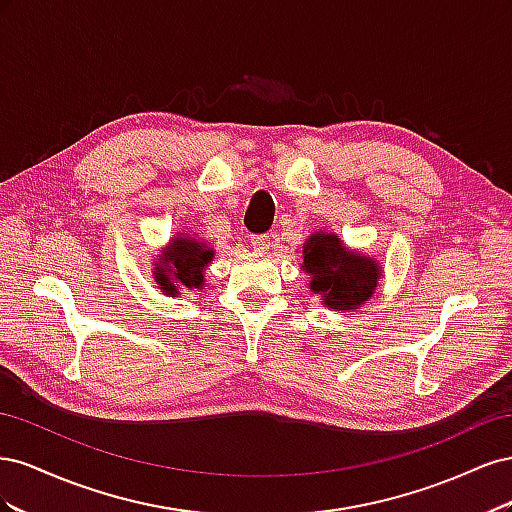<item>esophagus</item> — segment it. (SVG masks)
<instances>
[{"label": "esophagus", "mask_w": 512, "mask_h": 512, "mask_svg": "<svg viewBox=\"0 0 512 512\" xmlns=\"http://www.w3.org/2000/svg\"><path fill=\"white\" fill-rule=\"evenodd\" d=\"M250 243H252L254 250L260 252V254H267L269 247H271V239H269L267 235H254V237L250 239Z\"/></svg>", "instance_id": "34e87169"}]
</instances>
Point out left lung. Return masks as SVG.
Here are the masks:
<instances>
[{"mask_svg": "<svg viewBox=\"0 0 512 512\" xmlns=\"http://www.w3.org/2000/svg\"><path fill=\"white\" fill-rule=\"evenodd\" d=\"M303 269L322 303L342 312L363 305L376 290L380 269L374 260L346 252L335 235H314L303 245Z\"/></svg>", "mask_w": 512, "mask_h": 512, "instance_id": "8db88e82", "label": "left lung"}]
</instances>
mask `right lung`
I'll return each mask as SVG.
<instances>
[{
    "instance_id": "obj_1",
    "label": "right lung",
    "mask_w": 512,
    "mask_h": 512,
    "mask_svg": "<svg viewBox=\"0 0 512 512\" xmlns=\"http://www.w3.org/2000/svg\"><path fill=\"white\" fill-rule=\"evenodd\" d=\"M213 258V250L192 237H177L164 258L158 260L156 280L168 294H179L181 288L203 286V269Z\"/></svg>"
}]
</instances>
